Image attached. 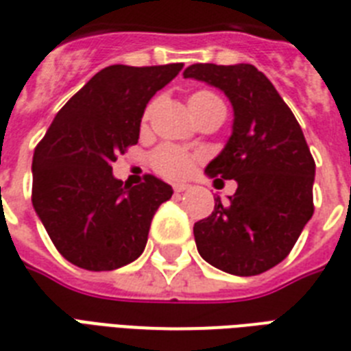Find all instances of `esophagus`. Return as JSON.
Wrapping results in <instances>:
<instances>
[{
  "label": "esophagus",
  "instance_id": "esophagus-1",
  "mask_svg": "<svg viewBox=\"0 0 351 351\" xmlns=\"http://www.w3.org/2000/svg\"><path fill=\"white\" fill-rule=\"evenodd\" d=\"M189 184H175V186H173V189H175V193H184V191H187V189H189Z\"/></svg>",
  "mask_w": 351,
  "mask_h": 351
}]
</instances>
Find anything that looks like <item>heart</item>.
I'll list each match as a JSON object with an SVG mask.
<instances>
[{"label": "heart", "mask_w": 351, "mask_h": 351, "mask_svg": "<svg viewBox=\"0 0 351 351\" xmlns=\"http://www.w3.org/2000/svg\"><path fill=\"white\" fill-rule=\"evenodd\" d=\"M206 96H215L211 93H197L193 95L189 100L195 98H206ZM151 164L160 175L169 176V178H182L193 169L195 164V156L189 151L176 145H162L153 153L151 156Z\"/></svg>", "instance_id": "heart-1"}]
</instances>
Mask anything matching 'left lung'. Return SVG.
<instances>
[{
  "mask_svg": "<svg viewBox=\"0 0 351 351\" xmlns=\"http://www.w3.org/2000/svg\"><path fill=\"white\" fill-rule=\"evenodd\" d=\"M222 90L233 107L231 136L206 167L209 178L237 182V191L193 228L204 261L251 277L282 262L313 215L315 162L273 84L250 63H195L184 71Z\"/></svg>",
  "mask_w": 351,
  "mask_h": 351,
  "instance_id": "1",
  "label": "left lung"
}]
</instances>
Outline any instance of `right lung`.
<instances>
[{"label":"right lung","instance_id":"right-lung-1","mask_svg":"<svg viewBox=\"0 0 351 351\" xmlns=\"http://www.w3.org/2000/svg\"><path fill=\"white\" fill-rule=\"evenodd\" d=\"M111 65L60 109L32 158V206L56 250L74 266L111 271L136 261L173 187L147 175L129 186L112 162L140 136L149 100L182 71Z\"/></svg>","mask_w":351,"mask_h":351}]
</instances>
